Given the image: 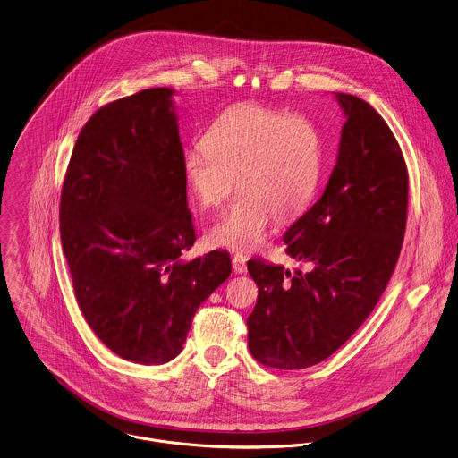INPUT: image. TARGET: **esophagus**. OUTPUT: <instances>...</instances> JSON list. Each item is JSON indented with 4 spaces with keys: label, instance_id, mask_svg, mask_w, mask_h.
I'll return each instance as SVG.
<instances>
[{
    "label": "esophagus",
    "instance_id": "esophagus-1",
    "mask_svg": "<svg viewBox=\"0 0 458 458\" xmlns=\"http://www.w3.org/2000/svg\"><path fill=\"white\" fill-rule=\"evenodd\" d=\"M232 266H233V273H235V275H244V273L248 271V267H246V259H244L242 255H235V257L232 259Z\"/></svg>",
    "mask_w": 458,
    "mask_h": 458
}]
</instances>
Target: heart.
<instances>
[{"mask_svg": "<svg viewBox=\"0 0 458 458\" xmlns=\"http://www.w3.org/2000/svg\"><path fill=\"white\" fill-rule=\"evenodd\" d=\"M201 147L182 157L183 182L203 208L219 207L239 181L244 196L210 226L208 241L233 253L259 251L279 217L301 214L322 174V136L302 113L241 102L221 113Z\"/></svg>", "mask_w": 458, "mask_h": 458, "instance_id": "heart-1", "label": "heart"}]
</instances>
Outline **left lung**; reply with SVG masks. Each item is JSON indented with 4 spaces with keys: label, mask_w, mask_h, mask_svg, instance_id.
Here are the masks:
<instances>
[{
    "label": "left lung",
    "mask_w": 458,
    "mask_h": 458,
    "mask_svg": "<svg viewBox=\"0 0 458 458\" xmlns=\"http://www.w3.org/2000/svg\"><path fill=\"white\" fill-rule=\"evenodd\" d=\"M345 123L336 166L317 203L283 235L311 266L290 275L250 260L259 286L248 345L262 365L299 369L336 352L378 302L400 257L409 177L396 138L363 98L335 93Z\"/></svg>",
    "instance_id": "left-lung-1"
}]
</instances>
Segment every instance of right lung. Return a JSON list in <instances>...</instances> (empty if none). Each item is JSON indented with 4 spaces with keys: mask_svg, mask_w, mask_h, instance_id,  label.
Returning a JSON list of instances; mask_svg holds the SVG:
<instances>
[{
    "mask_svg": "<svg viewBox=\"0 0 458 458\" xmlns=\"http://www.w3.org/2000/svg\"><path fill=\"white\" fill-rule=\"evenodd\" d=\"M172 89L102 106L81 129L60 199V235L80 310L120 358L163 365L199 304L232 273L226 251L194 260Z\"/></svg>",
    "mask_w": 458,
    "mask_h": 458,
    "instance_id": "obj_1",
    "label": "right lung"
}]
</instances>
